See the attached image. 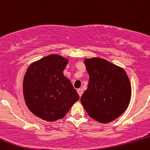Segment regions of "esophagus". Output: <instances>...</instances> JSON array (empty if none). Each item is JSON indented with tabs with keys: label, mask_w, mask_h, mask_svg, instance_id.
Masks as SVG:
<instances>
[{
	"label": "esophagus",
	"mask_w": 150,
	"mask_h": 150,
	"mask_svg": "<svg viewBox=\"0 0 150 150\" xmlns=\"http://www.w3.org/2000/svg\"><path fill=\"white\" fill-rule=\"evenodd\" d=\"M77 93H78L79 96H80V97H82V94H83V90H82V89H77Z\"/></svg>",
	"instance_id": "34e87169"
}]
</instances>
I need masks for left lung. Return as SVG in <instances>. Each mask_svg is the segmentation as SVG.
Returning <instances> with one entry per match:
<instances>
[{
  "label": "left lung",
  "instance_id": "obj_1",
  "mask_svg": "<svg viewBox=\"0 0 150 150\" xmlns=\"http://www.w3.org/2000/svg\"><path fill=\"white\" fill-rule=\"evenodd\" d=\"M89 75L81 103L93 119L107 123L125 111L131 97V86L123 68L100 58L85 59Z\"/></svg>",
  "mask_w": 150,
  "mask_h": 150
}]
</instances>
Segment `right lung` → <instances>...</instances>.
<instances>
[{"mask_svg":"<svg viewBox=\"0 0 150 150\" xmlns=\"http://www.w3.org/2000/svg\"><path fill=\"white\" fill-rule=\"evenodd\" d=\"M67 58L51 54L34 62L23 80L25 103L34 115L47 121L61 119L78 100V94L63 75Z\"/></svg>","mask_w":150,"mask_h":150,"instance_id":"obj_1","label":"right lung"}]
</instances>
